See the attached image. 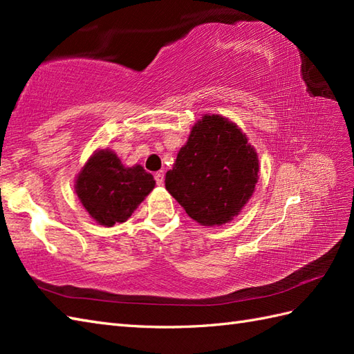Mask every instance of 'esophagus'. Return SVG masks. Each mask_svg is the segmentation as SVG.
Masks as SVG:
<instances>
[{
    "label": "esophagus",
    "mask_w": 354,
    "mask_h": 354,
    "mask_svg": "<svg viewBox=\"0 0 354 354\" xmlns=\"http://www.w3.org/2000/svg\"><path fill=\"white\" fill-rule=\"evenodd\" d=\"M155 181L158 185H162L164 183V171H156L155 173Z\"/></svg>",
    "instance_id": "1"
}]
</instances>
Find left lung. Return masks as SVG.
<instances>
[{"label": "left lung", "mask_w": 354, "mask_h": 354, "mask_svg": "<svg viewBox=\"0 0 354 354\" xmlns=\"http://www.w3.org/2000/svg\"><path fill=\"white\" fill-rule=\"evenodd\" d=\"M259 181V156L236 123L204 115L165 173V189L204 227L231 222Z\"/></svg>", "instance_id": "left-lung-1"}]
</instances>
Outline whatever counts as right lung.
Returning <instances> with one entry per match:
<instances>
[{
	"mask_svg": "<svg viewBox=\"0 0 354 354\" xmlns=\"http://www.w3.org/2000/svg\"><path fill=\"white\" fill-rule=\"evenodd\" d=\"M153 187V176L140 164L124 167L112 150L100 149L79 171L74 189L88 214L112 227L129 219Z\"/></svg>",
	"mask_w": 354,
	"mask_h": 354,
	"instance_id": "add662e5",
	"label": "right lung"
}]
</instances>
